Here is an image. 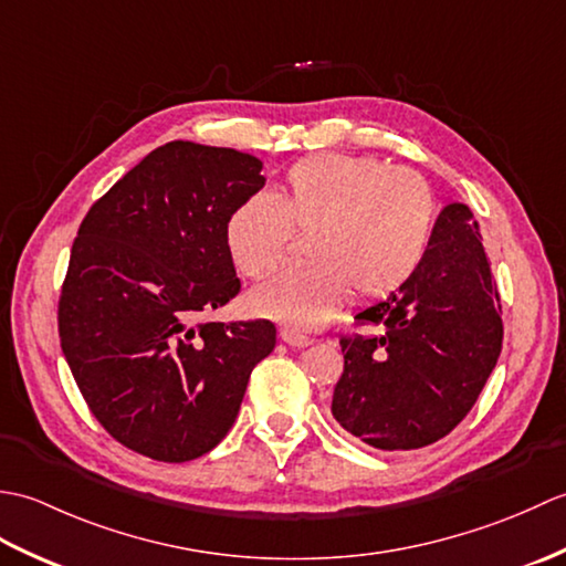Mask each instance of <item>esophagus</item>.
Returning a JSON list of instances; mask_svg holds the SVG:
<instances>
[{"instance_id":"34e87169","label":"esophagus","mask_w":566,"mask_h":566,"mask_svg":"<svg viewBox=\"0 0 566 566\" xmlns=\"http://www.w3.org/2000/svg\"><path fill=\"white\" fill-rule=\"evenodd\" d=\"M280 335H282V340H284L286 345H292V347H306V345L314 343V340L308 338V335H302V333H296V331H292V328H284Z\"/></svg>"}]
</instances>
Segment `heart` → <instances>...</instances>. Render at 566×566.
<instances>
[{
  "label": "heart",
  "instance_id": "1",
  "mask_svg": "<svg viewBox=\"0 0 566 566\" xmlns=\"http://www.w3.org/2000/svg\"><path fill=\"white\" fill-rule=\"evenodd\" d=\"M436 197L423 175L375 158L321 153L290 167L276 191L240 201L226 221V248L250 280H268L308 235V268L284 272L250 294L255 314L316 331L355 292L377 302L411 276L428 248Z\"/></svg>",
  "mask_w": 566,
  "mask_h": 566
}]
</instances>
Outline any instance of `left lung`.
<instances>
[{
    "instance_id": "left-lung-1",
    "label": "left lung",
    "mask_w": 566,
    "mask_h": 566,
    "mask_svg": "<svg viewBox=\"0 0 566 566\" xmlns=\"http://www.w3.org/2000/svg\"><path fill=\"white\" fill-rule=\"evenodd\" d=\"M355 318L384 331L340 338L333 418L377 450H416L448 436L482 394L503 340L501 298L472 211L444 207L416 272Z\"/></svg>"
}]
</instances>
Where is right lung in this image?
I'll return each mask as SVG.
<instances>
[{"label":"right lung","instance_id":"1","mask_svg":"<svg viewBox=\"0 0 566 566\" xmlns=\"http://www.w3.org/2000/svg\"><path fill=\"white\" fill-rule=\"evenodd\" d=\"M262 163L172 140L94 203L77 231L57 331L94 418L128 450L189 462L235 423L270 321H201L240 292L226 221L264 187Z\"/></svg>","mask_w":566,"mask_h":566}]
</instances>
